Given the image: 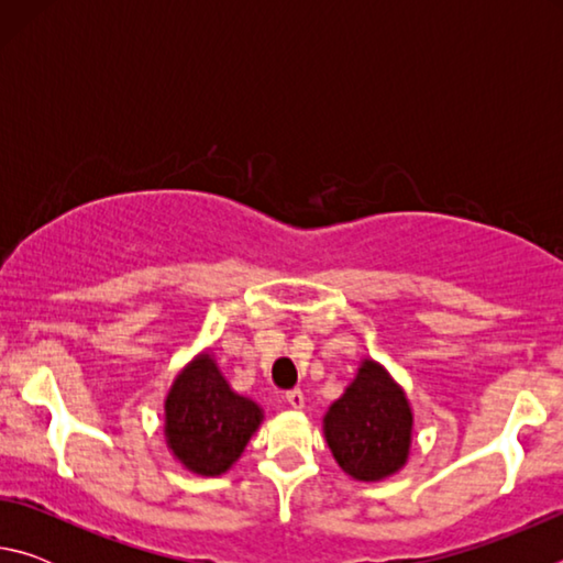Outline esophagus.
Masks as SVG:
<instances>
[{
	"label": "esophagus",
	"mask_w": 563,
	"mask_h": 563,
	"mask_svg": "<svg viewBox=\"0 0 563 563\" xmlns=\"http://www.w3.org/2000/svg\"><path fill=\"white\" fill-rule=\"evenodd\" d=\"M285 402H288L292 409H302L305 405L302 389H290V393H285Z\"/></svg>",
	"instance_id": "34e87169"
}]
</instances>
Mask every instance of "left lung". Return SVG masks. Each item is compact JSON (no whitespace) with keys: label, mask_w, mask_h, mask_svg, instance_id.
<instances>
[{"label":"left lung","mask_w":563,"mask_h":563,"mask_svg":"<svg viewBox=\"0 0 563 563\" xmlns=\"http://www.w3.org/2000/svg\"><path fill=\"white\" fill-rule=\"evenodd\" d=\"M325 437L338 464L350 476L375 482L407 462L412 412L407 397L383 367L362 362L345 395L325 415Z\"/></svg>","instance_id":"left-lung-1"}]
</instances>
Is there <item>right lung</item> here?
<instances>
[{
    "mask_svg": "<svg viewBox=\"0 0 563 563\" xmlns=\"http://www.w3.org/2000/svg\"><path fill=\"white\" fill-rule=\"evenodd\" d=\"M261 419V407L235 395L208 355L190 362L166 399L168 446L206 476L223 474L241 456Z\"/></svg>",
    "mask_w": 563,
    "mask_h": 563,
    "instance_id": "right-lung-1",
    "label": "right lung"
}]
</instances>
